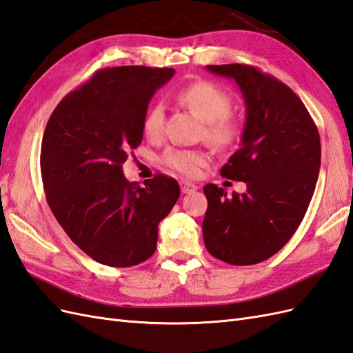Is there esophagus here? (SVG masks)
<instances>
[{
  "instance_id": "obj_1",
  "label": "esophagus",
  "mask_w": 353,
  "mask_h": 353,
  "mask_svg": "<svg viewBox=\"0 0 353 353\" xmlns=\"http://www.w3.org/2000/svg\"><path fill=\"white\" fill-rule=\"evenodd\" d=\"M179 187H181V192H183L184 194L193 193V192H196V190H197V185L193 184V183H188V181H181Z\"/></svg>"
}]
</instances>
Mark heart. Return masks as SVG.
Here are the masks:
<instances>
[{
	"instance_id": "heart-1",
	"label": "heart",
	"mask_w": 353,
	"mask_h": 353,
	"mask_svg": "<svg viewBox=\"0 0 353 353\" xmlns=\"http://www.w3.org/2000/svg\"><path fill=\"white\" fill-rule=\"evenodd\" d=\"M178 101L205 123V138L216 147H230L241 135V123L230 114L232 98L211 81H196L176 93ZM165 125V110L153 103L142 119V132L148 139H157ZM163 163L185 176H196L208 156L203 151L170 148L161 157Z\"/></svg>"
}]
</instances>
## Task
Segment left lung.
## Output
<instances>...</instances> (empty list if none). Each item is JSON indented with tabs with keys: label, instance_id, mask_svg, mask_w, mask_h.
Masks as SVG:
<instances>
[{
	"label": "left lung",
	"instance_id": "8db88e82",
	"mask_svg": "<svg viewBox=\"0 0 353 353\" xmlns=\"http://www.w3.org/2000/svg\"><path fill=\"white\" fill-rule=\"evenodd\" d=\"M206 70L234 80L242 92L241 148L221 175L243 181L246 192L227 194L215 184L203 187V241L215 259L251 265L282 250L303 221L319 175V133L301 99L278 79L241 63Z\"/></svg>",
	"mask_w": 353,
	"mask_h": 353
}]
</instances>
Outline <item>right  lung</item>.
Returning a JSON list of instances; mask_svg holds the SVG:
<instances>
[{
	"mask_svg": "<svg viewBox=\"0 0 353 353\" xmlns=\"http://www.w3.org/2000/svg\"><path fill=\"white\" fill-rule=\"evenodd\" d=\"M172 68L117 66L68 93L47 121L41 176L47 203L70 239L93 260L130 268L150 259L159 223L179 197L174 178L144 187L123 174L142 141V119Z\"/></svg>",
	"mask_w": 353,
	"mask_h": 353,
	"instance_id": "obj_1",
	"label": "right lung"
}]
</instances>
